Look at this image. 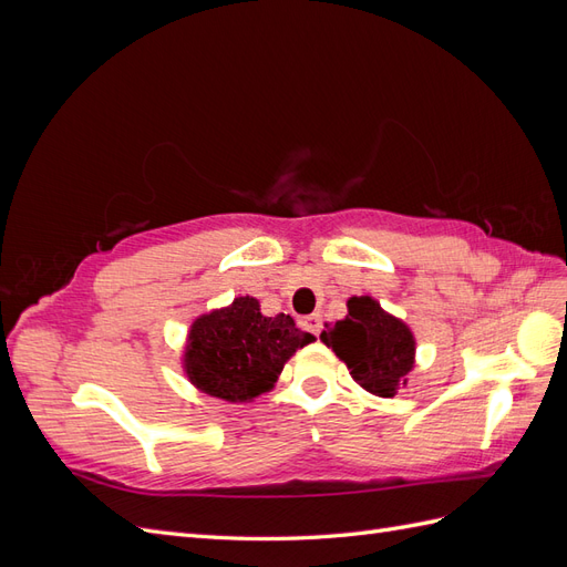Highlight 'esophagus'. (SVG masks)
<instances>
[{"instance_id":"1","label":"esophagus","mask_w":567,"mask_h":567,"mask_svg":"<svg viewBox=\"0 0 567 567\" xmlns=\"http://www.w3.org/2000/svg\"><path fill=\"white\" fill-rule=\"evenodd\" d=\"M302 326L310 333H315V336H319L321 333V329H323V321H321V317L319 315H310V317H305L302 319Z\"/></svg>"}]
</instances>
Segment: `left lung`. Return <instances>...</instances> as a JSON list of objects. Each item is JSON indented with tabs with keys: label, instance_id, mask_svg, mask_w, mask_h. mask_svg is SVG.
I'll return each mask as SVG.
<instances>
[{
	"label": "left lung",
	"instance_id": "1",
	"mask_svg": "<svg viewBox=\"0 0 567 567\" xmlns=\"http://www.w3.org/2000/svg\"><path fill=\"white\" fill-rule=\"evenodd\" d=\"M321 340L348 364L352 379L379 398H394L414 369V333L369 296L350 298L348 317L326 326Z\"/></svg>",
	"mask_w": 567,
	"mask_h": 567
}]
</instances>
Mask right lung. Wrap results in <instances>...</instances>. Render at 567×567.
I'll use <instances>...</instances> for the list:
<instances>
[{
    "instance_id": "obj_1",
    "label": "right lung",
    "mask_w": 567,
    "mask_h": 567,
    "mask_svg": "<svg viewBox=\"0 0 567 567\" xmlns=\"http://www.w3.org/2000/svg\"><path fill=\"white\" fill-rule=\"evenodd\" d=\"M315 336L290 315L265 317L250 296L200 315L186 338L184 373L200 392L225 402H250L269 392L284 364Z\"/></svg>"
}]
</instances>
